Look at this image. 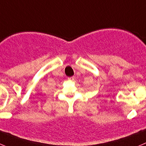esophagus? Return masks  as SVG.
I'll use <instances>...</instances> for the list:
<instances>
[{
  "mask_svg": "<svg viewBox=\"0 0 146 146\" xmlns=\"http://www.w3.org/2000/svg\"><path fill=\"white\" fill-rule=\"evenodd\" d=\"M74 78H75L74 76H72V77L68 78V81H73V80H74Z\"/></svg>",
  "mask_w": 146,
  "mask_h": 146,
  "instance_id": "34e87169",
  "label": "esophagus"
}]
</instances>
